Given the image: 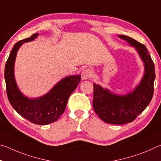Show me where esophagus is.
<instances>
[{
    "mask_svg": "<svg viewBox=\"0 0 161 161\" xmlns=\"http://www.w3.org/2000/svg\"><path fill=\"white\" fill-rule=\"evenodd\" d=\"M93 75V71H92L91 69H85L83 70V72H81V79L83 80H89V78H91Z\"/></svg>",
    "mask_w": 161,
    "mask_h": 161,
    "instance_id": "34e87169",
    "label": "esophagus"
}]
</instances>
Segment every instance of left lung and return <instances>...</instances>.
Wrapping results in <instances>:
<instances>
[{
    "label": "left lung",
    "mask_w": 161,
    "mask_h": 161,
    "mask_svg": "<svg viewBox=\"0 0 161 161\" xmlns=\"http://www.w3.org/2000/svg\"><path fill=\"white\" fill-rule=\"evenodd\" d=\"M119 37L137 51L143 62V76L135 89L124 95L116 94L93 84V107L95 113L105 123L121 125L134 121L148 107L153 95L156 74L153 62L145 45L126 35H119Z\"/></svg>",
    "instance_id": "8db88e82"
}]
</instances>
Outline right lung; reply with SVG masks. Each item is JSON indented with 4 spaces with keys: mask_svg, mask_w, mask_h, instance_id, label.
I'll return each mask as SVG.
<instances>
[{
    "mask_svg": "<svg viewBox=\"0 0 161 161\" xmlns=\"http://www.w3.org/2000/svg\"><path fill=\"white\" fill-rule=\"evenodd\" d=\"M16 42L5 67V80L8 100L13 108L24 118L37 125H47L58 121L64 113L69 97L81 81V75H70L58 81L47 94L37 98H28L19 89L14 75L17 53L25 42L33 41L38 36Z\"/></svg>",
    "mask_w": 161,
    "mask_h": 161,
    "instance_id": "1",
    "label": "right lung"
}]
</instances>
